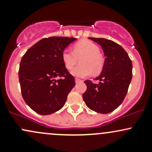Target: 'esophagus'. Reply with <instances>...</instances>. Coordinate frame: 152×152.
I'll return each mask as SVG.
<instances>
[{"label": "esophagus", "instance_id": "34e87169", "mask_svg": "<svg viewBox=\"0 0 152 152\" xmlns=\"http://www.w3.org/2000/svg\"><path fill=\"white\" fill-rule=\"evenodd\" d=\"M81 80H80V79H78V78H75V83H80V82H81Z\"/></svg>", "mask_w": 152, "mask_h": 152}]
</instances>
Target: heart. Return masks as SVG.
I'll list each match as a JSON object with an SVG mask.
<instances>
[{
    "label": "heart",
    "instance_id": "obj_1",
    "mask_svg": "<svg viewBox=\"0 0 152 152\" xmlns=\"http://www.w3.org/2000/svg\"><path fill=\"white\" fill-rule=\"evenodd\" d=\"M79 66H77L70 72L72 75L77 77H85L92 72L98 74L104 66V58L100 54V48L94 42L83 40L73 46V51L69 49L63 50L61 58L65 67L71 69L80 58Z\"/></svg>",
    "mask_w": 152,
    "mask_h": 152
}]
</instances>
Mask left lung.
Masks as SVG:
<instances>
[{
  "mask_svg": "<svg viewBox=\"0 0 152 152\" xmlns=\"http://www.w3.org/2000/svg\"><path fill=\"white\" fill-rule=\"evenodd\" d=\"M102 46L105 60L102 72L94 84L85 81L87 90L83 99L86 106L98 113L108 114L123 102L132 80L133 64L128 54L119 44L105 38L89 37Z\"/></svg>",
  "mask_w": 152,
  "mask_h": 152,
  "instance_id": "obj_1",
  "label": "left lung"
}]
</instances>
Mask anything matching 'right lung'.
I'll return each instance as SVG.
<instances>
[{
  "instance_id": "add662e5",
  "label": "right lung",
  "mask_w": 152,
  "mask_h": 152,
  "mask_svg": "<svg viewBox=\"0 0 152 152\" xmlns=\"http://www.w3.org/2000/svg\"><path fill=\"white\" fill-rule=\"evenodd\" d=\"M75 40L66 37L43 38L22 58L19 79L22 97L37 113L47 115L61 109L75 85L61 58L63 50ZM56 77L63 78L56 80Z\"/></svg>"
}]
</instances>
